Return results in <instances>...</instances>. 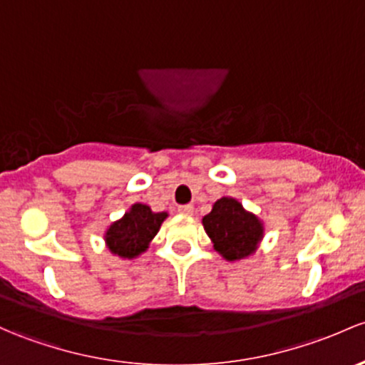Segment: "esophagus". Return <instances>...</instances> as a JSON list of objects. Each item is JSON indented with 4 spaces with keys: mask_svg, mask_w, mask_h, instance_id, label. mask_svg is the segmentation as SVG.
<instances>
[{
    "mask_svg": "<svg viewBox=\"0 0 365 365\" xmlns=\"http://www.w3.org/2000/svg\"><path fill=\"white\" fill-rule=\"evenodd\" d=\"M178 213H182V215H187V217H190V215L194 213V206H192V205L178 206Z\"/></svg>",
    "mask_w": 365,
    "mask_h": 365,
    "instance_id": "34e87169",
    "label": "esophagus"
}]
</instances>
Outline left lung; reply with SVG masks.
Wrapping results in <instances>:
<instances>
[{
    "label": "left lung",
    "mask_w": 365,
    "mask_h": 365,
    "mask_svg": "<svg viewBox=\"0 0 365 365\" xmlns=\"http://www.w3.org/2000/svg\"><path fill=\"white\" fill-rule=\"evenodd\" d=\"M202 227L212 240L215 252L229 262L248 259L264 240V222L248 212L236 197L213 202L212 212L202 217Z\"/></svg>",
    "instance_id": "8db88e82"
}]
</instances>
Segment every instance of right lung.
Here are the masks:
<instances>
[{
  "label": "right lung",
  "mask_w": 365,
  "mask_h": 365,
  "mask_svg": "<svg viewBox=\"0 0 365 365\" xmlns=\"http://www.w3.org/2000/svg\"><path fill=\"white\" fill-rule=\"evenodd\" d=\"M166 218L168 212L155 213L148 205L134 202L118 220L106 227L103 234L105 247L118 259H136L148 250Z\"/></svg>",
  "instance_id": "1"
}]
</instances>
